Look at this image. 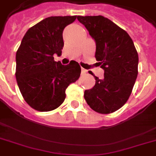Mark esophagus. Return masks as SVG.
<instances>
[{"label":"esophagus","mask_w":156,"mask_h":156,"mask_svg":"<svg viewBox=\"0 0 156 156\" xmlns=\"http://www.w3.org/2000/svg\"><path fill=\"white\" fill-rule=\"evenodd\" d=\"M87 73V70L85 69L82 68V69H81V73H82V75H84V74H86Z\"/></svg>","instance_id":"obj_1"}]
</instances>
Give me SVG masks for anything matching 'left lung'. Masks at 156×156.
Instances as JSON below:
<instances>
[{"instance_id":"1","label":"left lung","mask_w":156,"mask_h":156,"mask_svg":"<svg viewBox=\"0 0 156 156\" xmlns=\"http://www.w3.org/2000/svg\"><path fill=\"white\" fill-rule=\"evenodd\" d=\"M78 20L95 40V59L104 70L103 79L94 75L95 86L84 91V98L96 112H114L127 102L138 76L135 46L128 33L108 18L78 16Z\"/></svg>"}]
</instances>
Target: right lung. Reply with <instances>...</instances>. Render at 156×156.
I'll use <instances>...</instances> for the list:
<instances>
[{"instance_id": "right-lung-1", "label": "right lung", "mask_w": 156, "mask_h": 156, "mask_svg": "<svg viewBox=\"0 0 156 156\" xmlns=\"http://www.w3.org/2000/svg\"><path fill=\"white\" fill-rule=\"evenodd\" d=\"M77 16L46 18L27 31L16 53L17 83L25 101L32 108L49 112L66 99V90L80 77L76 61L67 66L54 61L64 47V28Z\"/></svg>"}]
</instances>
